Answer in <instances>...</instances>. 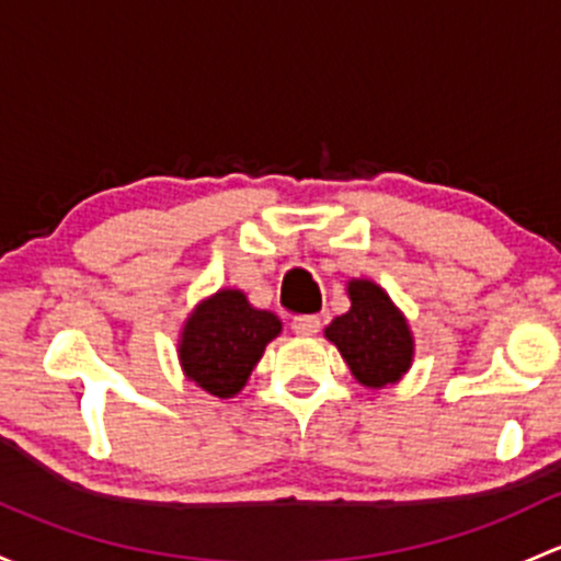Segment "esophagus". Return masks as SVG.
Masks as SVG:
<instances>
[{
	"mask_svg": "<svg viewBox=\"0 0 561 561\" xmlns=\"http://www.w3.org/2000/svg\"><path fill=\"white\" fill-rule=\"evenodd\" d=\"M293 333L317 335L320 333V317H296L293 320Z\"/></svg>",
	"mask_w": 561,
	"mask_h": 561,
	"instance_id": "1",
	"label": "esophagus"
}]
</instances>
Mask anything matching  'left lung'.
I'll use <instances>...</instances> for the list:
<instances>
[{"label": "left lung", "mask_w": 561, "mask_h": 561, "mask_svg": "<svg viewBox=\"0 0 561 561\" xmlns=\"http://www.w3.org/2000/svg\"><path fill=\"white\" fill-rule=\"evenodd\" d=\"M352 309L330 322L325 335L365 387H385L409 370L414 339L387 293L368 279L350 282Z\"/></svg>", "instance_id": "1"}]
</instances>
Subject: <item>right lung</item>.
Returning a JSON list of instances; mask_svg holds the SVG:
<instances>
[{"label":"right lung","instance_id":"right-lung-1","mask_svg":"<svg viewBox=\"0 0 561 561\" xmlns=\"http://www.w3.org/2000/svg\"><path fill=\"white\" fill-rule=\"evenodd\" d=\"M282 322L271 311L252 309L244 293L220 290L204 300L182 333L180 359L187 379L217 398H231L250 379L265 344Z\"/></svg>","mask_w":561,"mask_h":561}]
</instances>
